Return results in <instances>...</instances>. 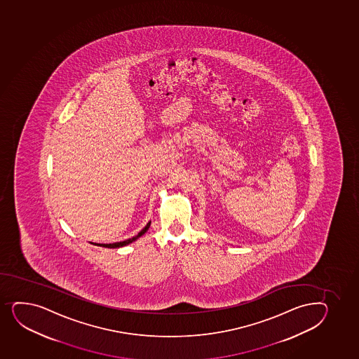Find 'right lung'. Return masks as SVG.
I'll list each match as a JSON object with an SVG mask.
<instances>
[{
    "mask_svg": "<svg viewBox=\"0 0 359 359\" xmlns=\"http://www.w3.org/2000/svg\"><path fill=\"white\" fill-rule=\"evenodd\" d=\"M149 226H151V222L147 224L146 226L141 230V231L137 233V235L134 236L133 238L127 239V241H123V242H117V243H112V244H100V243H95V245H98V247H104V248H121V247H126V245H128V244L133 243L134 241H136V239L139 238V237H141V236L144 235L146 233L147 230L149 229Z\"/></svg>",
    "mask_w": 359,
    "mask_h": 359,
    "instance_id": "right-lung-1",
    "label": "right lung"
}]
</instances>
